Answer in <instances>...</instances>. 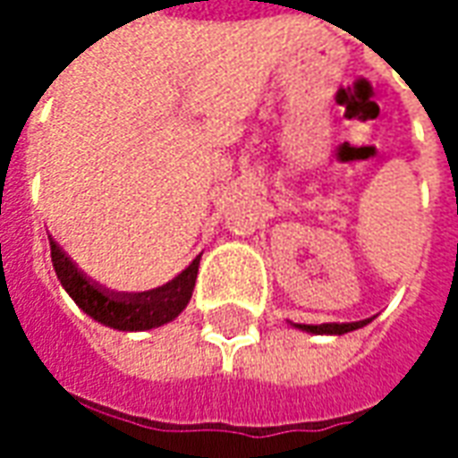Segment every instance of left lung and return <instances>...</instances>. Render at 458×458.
I'll list each match as a JSON object with an SVG mask.
<instances>
[{
	"label": "left lung",
	"mask_w": 458,
	"mask_h": 458,
	"mask_svg": "<svg viewBox=\"0 0 458 458\" xmlns=\"http://www.w3.org/2000/svg\"><path fill=\"white\" fill-rule=\"evenodd\" d=\"M370 320H373V318H368V320H358V322H322V325H294V327H300V330H305V333H312V335H345V333H352V330H358V327L368 325Z\"/></svg>",
	"instance_id": "8db88e82"
}]
</instances>
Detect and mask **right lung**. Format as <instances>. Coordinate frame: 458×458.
I'll list each match as a JSON object with an SVG mask.
<instances>
[{
  "label": "right lung",
  "instance_id": "add662e5",
  "mask_svg": "<svg viewBox=\"0 0 458 458\" xmlns=\"http://www.w3.org/2000/svg\"><path fill=\"white\" fill-rule=\"evenodd\" d=\"M50 251L57 279L64 293L75 300V305L100 325L123 333H140L176 320L191 300L193 282L199 275V259H201L196 257L181 275L148 293H113L93 282L85 272H80L78 265L64 254L63 247L52 236Z\"/></svg>",
  "mask_w": 458,
  "mask_h": 458
}]
</instances>
